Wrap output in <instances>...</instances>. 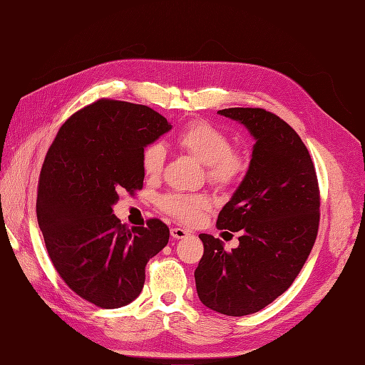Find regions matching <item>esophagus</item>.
Instances as JSON below:
<instances>
[{
  "label": "esophagus",
  "instance_id": "esophagus-1",
  "mask_svg": "<svg viewBox=\"0 0 365 365\" xmlns=\"http://www.w3.org/2000/svg\"><path fill=\"white\" fill-rule=\"evenodd\" d=\"M170 236L173 239H184L187 236H190V231L185 230V228H180V227H173L170 230Z\"/></svg>",
  "mask_w": 365,
  "mask_h": 365
}]
</instances>
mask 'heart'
I'll return each mask as SVG.
<instances>
[{
	"instance_id": "obj_1",
	"label": "heart",
	"mask_w": 365,
	"mask_h": 365,
	"mask_svg": "<svg viewBox=\"0 0 365 365\" xmlns=\"http://www.w3.org/2000/svg\"><path fill=\"white\" fill-rule=\"evenodd\" d=\"M176 143L196 160L207 164L208 180L220 187L235 185L248 169L247 157L233 149V143L227 132L207 121H192L178 132ZM164 158L165 150L160 143L146 146L141 152L143 172L152 178L158 176L163 170ZM210 205L212 202L205 195L181 192L165 195L160 201V207L165 213L187 224L200 220L202 212Z\"/></svg>"
}]
</instances>
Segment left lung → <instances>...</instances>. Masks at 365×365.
I'll return each instance as SVG.
<instances>
[{
  "instance_id": "1",
  "label": "left lung",
  "mask_w": 365,
  "mask_h": 365,
  "mask_svg": "<svg viewBox=\"0 0 365 365\" xmlns=\"http://www.w3.org/2000/svg\"><path fill=\"white\" fill-rule=\"evenodd\" d=\"M256 140L250 168L216 227L240 231L239 247L200 235L204 254L195 271L197 297L208 309L244 317L289 288L315 244L319 190L311 155L297 132L262 108H228Z\"/></svg>"
}]
</instances>
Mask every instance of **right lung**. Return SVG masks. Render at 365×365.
Segmentation results:
<instances>
[{
  "instance_id": "1",
  "label": "right lung",
  "mask_w": 365,
  "mask_h": 365,
  "mask_svg": "<svg viewBox=\"0 0 365 365\" xmlns=\"http://www.w3.org/2000/svg\"><path fill=\"white\" fill-rule=\"evenodd\" d=\"M172 126L145 105L101 98L74 113L43 160L38 224L62 280L103 309L134 302L146 264L168 245L160 219L128 228L113 213L120 192L143 187L141 152Z\"/></svg>"
}]
</instances>
